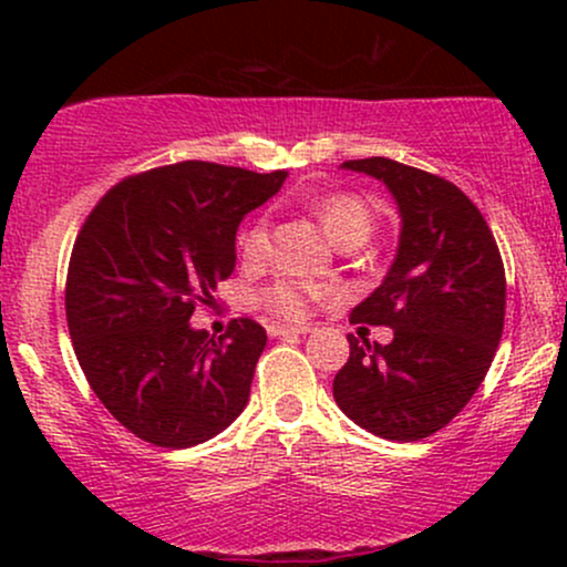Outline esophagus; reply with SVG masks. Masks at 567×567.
Segmentation results:
<instances>
[{
  "label": "esophagus",
  "instance_id": "1",
  "mask_svg": "<svg viewBox=\"0 0 567 567\" xmlns=\"http://www.w3.org/2000/svg\"><path fill=\"white\" fill-rule=\"evenodd\" d=\"M269 336H306L311 333V328H306V324H269Z\"/></svg>",
  "mask_w": 567,
  "mask_h": 567
}]
</instances>
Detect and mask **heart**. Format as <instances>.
I'll list each match as a JSON object with an SVG mask.
<instances>
[{"label":"heart","mask_w":567,"mask_h":567,"mask_svg":"<svg viewBox=\"0 0 567 567\" xmlns=\"http://www.w3.org/2000/svg\"><path fill=\"white\" fill-rule=\"evenodd\" d=\"M311 210L338 245L365 243L368 234L373 231V210L365 199L351 192L322 194V197L311 199ZM239 250L247 261H261L269 250L266 218H256L245 226L239 234ZM317 296H322V288H317V285L301 282V279H277V282L258 290L256 301L269 315L282 317V320H303Z\"/></svg>","instance_id":"1"}]
</instances>
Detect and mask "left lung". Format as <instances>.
<instances>
[{
    "label": "left lung",
    "mask_w": 567,
    "mask_h": 567,
    "mask_svg": "<svg viewBox=\"0 0 567 567\" xmlns=\"http://www.w3.org/2000/svg\"><path fill=\"white\" fill-rule=\"evenodd\" d=\"M343 167L389 186L402 231L381 288L351 311L354 324L392 328V343L349 336L333 396L354 424L383 440H424L466 408L496 357L504 261L477 205L442 175L386 157Z\"/></svg>",
    "instance_id": "1"
}]
</instances>
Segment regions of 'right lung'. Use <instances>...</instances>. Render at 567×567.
I'll return each mask as SVG.
<instances>
[{
    "label": "right lung",
    "mask_w": 567,
    "mask_h": 567,
    "mask_svg": "<svg viewBox=\"0 0 567 567\" xmlns=\"http://www.w3.org/2000/svg\"><path fill=\"white\" fill-rule=\"evenodd\" d=\"M282 171L186 159L127 175L84 218L66 275V322L84 379L127 432L157 447L216 437L250 396L266 330L237 317L224 336L188 317L237 264L247 213Z\"/></svg>",
    "instance_id": "right-lung-1"
}]
</instances>
